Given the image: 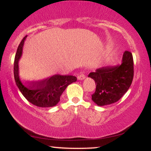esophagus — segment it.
I'll return each mask as SVG.
<instances>
[{
    "label": "esophagus",
    "instance_id": "obj_1",
    "mask_svg": "<svg viewBox=\"0 0 151 151\" xmlns=\"http://www.w3.org/2000/svg\"><path fill=\"white\" fill-rule=\"evenodd\" d=\"M85 78H86V76L84 75V73H80L77 77V79H79V80H83V79H84Z\"/></svg>",
    "mask_w": 151,
    "mask_h": 151
}]
</instances>
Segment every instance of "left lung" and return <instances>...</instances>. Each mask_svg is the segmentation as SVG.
I'll return each instance as SVG.
<instances>
[{
  "label": "left lung",
  "mask_w": 151,
  "mask_h": 151,
  "mask_svg": "<svg viewBox=\"0 0 151 151\" xmlns=\"http://www.w3.org/2000/svg\"><path fill=\"white\" fill-rule=\"evenodd\" d=\"M133 72V55L129 51L124 52L121 65L104 67L90 72L88 77L96 84L91 99L100 106L118 101L131 86Z\"/></svg>",
  "instance_id": "left-lung-1"
}]
</instances>
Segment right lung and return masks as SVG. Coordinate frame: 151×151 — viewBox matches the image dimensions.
<instances>
[{"mask_svg": "<svg viewBox=\"0 0 151 151\" xmlns=\"http://www.w3.org/2000/svg\"><path fill=\"white\" fill-rule=\"evenodd\" d=\"M25 36L17 49L14 61V78L20 92L29 102L39 107H52L58 104L67 86L77 81L72 75L55 74L51 77L35 82L22 83L19 77L18 62L22 56Z\"/></svg>", "mask_w": 151, "mask_h": 151, "instance_id": "obj_1", "label": "right lung"}]
</instances>
